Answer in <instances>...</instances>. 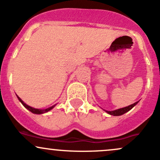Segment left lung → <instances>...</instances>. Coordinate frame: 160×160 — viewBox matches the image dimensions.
Here are the masks:
<instances>
[{"label": "left lung", "mask_w": 160, "mask_h": 160, "mask_svg": "<svg viewBox=\"0 0 160 160\" xmlns=\"http://www.w3.org/2000/svg\"><path fill=\"white\" fill-rule=\"evenodd\" d=\"M137 103H138V102H136L133 103V104L130 105H129V106L125 107V108H118V109L114 110V111H106V112L108 113V114L112 115V116H122V115L125 114L126 112H129L130 109H132V108L136 104H137Z\"/></svg>", "instance_id": "obj_1"}]
</instances>
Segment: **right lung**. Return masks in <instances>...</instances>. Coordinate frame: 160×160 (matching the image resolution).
<instances>
[{
	"mask_svg": "<svg viewBox=\"0 0 160 160\" xmlns=\"http://www.w3.org/2000/svg\"><path fill=\"white\" fill-rule=\"evenodd\" d=\"M17 97H18V98L19 101L21 102V103H22V105H24V106L27 109H28L29 111L31 112L32 113H34V114H43V113H44V112H48L50 111L51 109H52V108H53L55 106V105H53V106L49 107V108H45V109H39V108H32V107L29 106V105H28L27 104H25V103H24V102H23L22 100H21V98H20L18 96V95H17Z\"/></svg>",
	"mask_w": 160,
	"mask_h": 160,
	"instance_id": "obj_1",
	"label": "right lung"
}]
</instances>
